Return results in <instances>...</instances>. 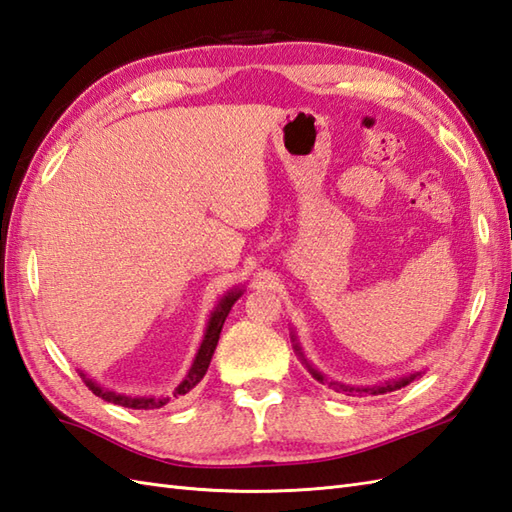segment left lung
Here are the masks:
<instances>
[{
	"instance_id": "1",
	"label": "left lung",
	"mask_w": 512,
	"mask_h": 512,
	"mask_svg": "<svg viewBox=\"0 0 512 512\" xmlns=\"http://www.w3.org/2000/svg\"><path fill=\"white\" fill-rule=\"evenodd\" d=\"M292 342H294V351H296V355H299V358L303 360V364L310 368V373L318 379V382H325V377L320 375L316 368L305 360V355H303V349H301V344H299V340H296V334L292 331ZM417 375H421V373H412V375H406V377H399V379H392V382H386V384H379V386H371V388H355V386H347V384H338V382H329V386L334 388L336 392H347V395H386V392H392V390H399V388H403V386H408L410 382H414V379H417Z\"/></svg>"
}]
</instances>
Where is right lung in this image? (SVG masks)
<instances>
[{
  "instance_id": "right-lung-1",
  "label": "right lung",
  "mask_w": 512,
  "mask_h": 512,
  "mask_svg": "<svg viewBox=\"0 0 512 512\" xmlns=\"http://www.w3.org/2000/svg\"><path fill=\"white\" fill-rule=\"evenodd\" d=\"M240 296H242V290H231V292H227V294H224L222 299H220L216 310L211 312L209 325H207V331H205V338H202L200 349H198V353H196V360H194L192 368H189V371H187L183 382L174 388V392H172L174 399L187 395V392L194 390L196 384L200 382V379L205 377L207 368H209V362H211V358H213V351H216V344H218V340H220V331H222L224 320H227L233 303H235L237 299H240ZM80 377H82V382H85V384L89 386V390L93 392V395H98V397H102L104 401H109V403H115V406L133 408V410H157V408H163L165 403H168V401L172 399V397H168V395H161V397H128V395H120V392H113V390H106V388L98 386V384H95L93 379H89L85 373H80Z\"/></svg>"
}]
</instances>
